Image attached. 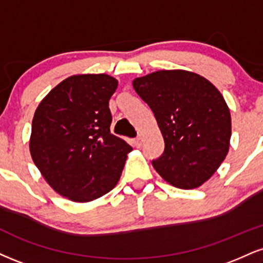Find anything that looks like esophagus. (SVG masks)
Listing matches in <instances>:
<instances>
[{
  "mask_svg": "<svg viewBox=\"0 0 263 263\" xmlns=\"http://www.w3.org/2000/svg\"><path fill=\"white\" fill-rule=\"evenodd\" d=\"M134 143L137 148H141L142 147V143H143V138L142 137H137L136 140H134Z\"/></svg>",
  "mask_w": 263,
  "mask_h": 263,
  "instance_id": "obj_1",
  "label": "esophagus"
}]
</instances>
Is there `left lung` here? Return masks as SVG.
<instances>
[{"label": "left lung", "mask_w": 263, "mask_h": 263, "mask_svg": "<svg viewBox=\"0 0 263 263\" xmlns=\"http://www.w3.org/2000/svg\"><path fill=\"white\" fill-rule=\"evenodd\" d=\"M132 85L153 111L165 143L152 162L156 172L174 187H200L229 152L232 118L220 91L185 69L152 72Z\"/></svg>", "instance_id": "obj_1"}]
</instances>
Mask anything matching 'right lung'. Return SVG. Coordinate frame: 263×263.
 Instances as JSON below:
<instances>
[{
  "label": "right lung",
  "instance_id": "obj_1",
  "mask_svg": "<svg viewBox=\"0 0 263 263\" xmlns=\"http://www.w3.org/2000/svg\"><path fill=\"white\" fill-rule=\"evenodd\" d=\"M118 80L74 74L40 101L29 140L31 159L59 195L90 202L115 187L131 145L110 132L109 100Z\"/></svg>",
  "mask_w": 263,
  "mask_h": 263
}]
</instances>
